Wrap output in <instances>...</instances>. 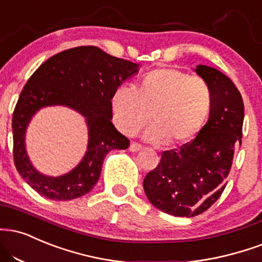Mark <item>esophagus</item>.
<instances>
[{"instance_id":"esophagus-1","label":"esophagus","mask_w":262,"mask_h":262,"mask_svg":"<svg viewBox=\"0 0 262 262\" xmlns=\"http://www.w3.org/2000/svg\"><path fill=\"white\" fill-rule=\"evenodd\" d=\"M141 149H143V146L138 143H132L130 146H129V150H130L132 152H137V151H140Z\"/></svg>"}]
</instances>
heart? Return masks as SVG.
<instances>
[{"instance_id":"1","label":"heart","mask_w":262,"mask_h":262,"mask_svg":"<svg viewBox=\"0 0 262 262\" xmlns=\"http://www.w3.org/2000/svg\"><path fill=\"white\" fill-rule=\"evenodd\" d=\"M111 115L118 130L134 135L149 122L144 138L154 144L183 145L201 133L213 110V91L200 77L176 68H159L144 74L135 90L113 91Z\"/></svg>"}]
</instances>
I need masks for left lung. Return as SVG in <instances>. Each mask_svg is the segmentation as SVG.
I'll use <instances>...</instances> for the list:
<instances>
[{
	"instance_id": "1",
	"label": "left lung",
	"mask_w": 262,
	"mask_h": 262,
	"mask_svg": "<svg viewBox=\"0 0 262 262\" xmlns=\"http://www.w3.org/2000/svg\"><path fill=\"white\" fill-rule=\"evenodd\" d=\"M195 72L213 91L209 122L193 141L163 151L161 161L143 182L150 203L178 217L200 215L221 196L244 121V103L233 81L209 66H196Z\"/></svg>"
}]
</instances>
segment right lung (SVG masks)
<instances>
[{
    "label": "right lung",
    "instance_id": "right-lung-1",
    "mask_svg": "<svg viewBox=\"0 0 262 262\" xmlns=\"http://www.w3.org/2000/svg\"><path fill=\"white\" fill-rule=\"evenodd\" d=\"M138 72L139 64L113 57L95 46L66 50L34 72L21 90L12 118L15 168L34 190L47 199L72 200L94 188L107 154L129 146V140L112 124L110 100L113 91ZM49 105L74 109L85 118L88 127L84 157L72 171L57 178L37 171L25 149L31 118Z\"/></svg>",
    "mask_w": 262,
    "mask_h": 262
}]
</instances>
